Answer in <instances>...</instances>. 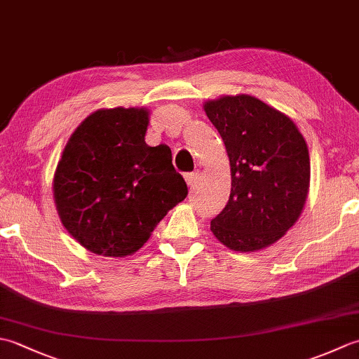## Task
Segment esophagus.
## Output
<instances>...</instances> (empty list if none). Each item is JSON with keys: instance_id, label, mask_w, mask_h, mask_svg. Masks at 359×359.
Here are the masks:
<instances>
[{"instance_id": "obj_1", "label": "esophagus", "mask_w": 359, "mask_h": 359, "mask_svg": "<svg viewBox=\"0 0 359 359\" xmlns=\"http://www.w3.org/2000/svg\"><path fill=\"white\" fill-rule=\"evenodd\" d=\"M199 177H201L199 172H189V174H187V175H185L187 185H188L189 188H193V187L197 184V180H199Z\"/></svg>"}]
</instances>
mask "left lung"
<instances>
[{"label": "left lung", "mask_w": 359, "mask_h": 359, "mask_svg": "<svg viewBox=\"0 0 359 359\" xmlns=\"http://www.w3.org/2000/svg\"><path fill=\"white\" fill-rule=\"evenodd\" d=\"M222 137L231 170L228 203L211 220L225 247L253 253L273 245L296 220L310 188L307 143L294 121L248 94L203 103Z\"/></svg>", "instance_id": "1"}]
</instances>
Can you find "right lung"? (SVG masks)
<instances>
[{
  "mask_svg": "<svg viewBox=\"0 0 359 359\" xmlns=\"http://www.w3.org/2000/svg\"><path fill=\"white\" fill-rule=\"evenodd\" d=\"M148 108L97 109L67 140L53 174L58 217L80 245L106 257L139 251L188 194L166 144L144 142Z\"/></svg>",
  "mask_w": 359,
  "mask_h": 359,
  "instance_id": "right-lung-1",
  "label": "right lung"
}]
</instances>
